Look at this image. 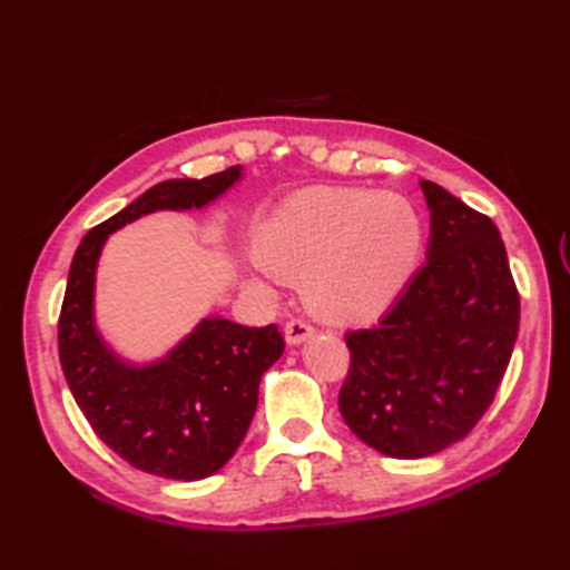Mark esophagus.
I'll list each match as a JSON object with an SVG mask.
<instances>
[{
    "label": "esophagus",
    "mask_w": 570,
    "mask_h": 570,
    "mask_svg": "<svg viewBox=\"0 0 570 570\" xmlns=\"http://www.w3.org/2000/svg\"><path fill=\"white\" fill-rule=\"evenodd\" d=\"M284 335H286L288 345H301V343H306L308 337H313V328L304 318H296V321L286 323Z\"/></svg>",
    "instance_id": "1"
}]
</instances>
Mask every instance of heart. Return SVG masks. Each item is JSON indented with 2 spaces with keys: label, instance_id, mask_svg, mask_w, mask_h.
<instances>
[{
  "label": "heart",
  "instance_id": "b5f03b06",
  "mask_svg": "<svg viewBox=\"0 0 570 570\" xmlns=\"http://www.w3.org/2000/svg\"><path fill=\"white\" fill-rule=\"evenodd\" d=\"M423 249L416 205L399 193L321 186L294 193L257 237V282H298L321 313L367 321L390 308Z\"/></svg>",
  "mask_w": 570,
  "mask_h": 570
}]
</instances>
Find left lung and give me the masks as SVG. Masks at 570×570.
<instances>
[{
	"label": "left lung",
	"instance_id": "1",
	"mask_svg": "<svg viewBox=\"0 0 570 570\" xmlns=\"http://www.w3.org/2000/svg\"><path fill=\"white\" fill-rule=\"evenodd\" d=\"M426 264L372 328L345 335L337 396L362 443L414 460L465 439L492 404L519 333V294L500 229L431 180Z\"/></svg>",
	"mask_w": 570,
	"mask_h": 570
}]
</instances>
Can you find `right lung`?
<instances>
[{"label": "right lung", "instance_id": "1", "mask_svg": "<svg viewBox=\"0 0 570 570\" xmlns=\"http://www.w3.org/2000/svg\"><path fill=\"white\" fill-rule=\"evenodd\" d=\"M245 178L242 166L208 178L161 180L82 237L70 262L58 353L72 396L105 445L151 475L203 480L235 455L257 411L262 374L284 353L276 325L249 328L205 316L147 362L129 360L98 325L95 282L110 235L144 215L205 210Z\"/></svg>", "mask_w": 570, "mask_h": 570}]
</instances>
